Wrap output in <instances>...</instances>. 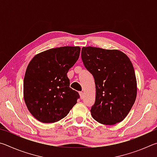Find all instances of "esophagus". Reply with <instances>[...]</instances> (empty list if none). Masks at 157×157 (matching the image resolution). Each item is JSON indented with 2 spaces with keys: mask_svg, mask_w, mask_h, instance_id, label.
Returning a JSON list of instances; mask_svg holds the SVG:
<instances>
[{
  "mask_svg": "<svg viewBox=\"0 0 157 157\" xmlns=\"http://www.w3.org/2000/svg\"><path fill=\"white\" fill-rule=\"evenodd\" d=\"M79 96H80L81 99H83V98H84V93L82 92V91H79Z\"/></svg>",
  "mask_w": 157,
  "mask_h": 157,
  "instance_id": "esophagus-1",
  "label": "esophagus"
}]
</instances>
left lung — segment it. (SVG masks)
Wrapping results in <instances>:
<instances>
[{
  "label": "left lung",
  "mask_w": 157,
  "mask_h": 157,
  "mask_svg": "<svg viewBox=\"0 0 157 157\" xmlns=\"http://www.w3.org/2000/svg\"><path fill=\"white\" fill-rule=\"evenodd\" d=\"M81 57L86 68L94 76L95 101L91 113L106 125L121 122L134 105L137 82L132 63L119 50L83 47Z\"/></svg>",
  "instance_id": "1"
}]
</instances>
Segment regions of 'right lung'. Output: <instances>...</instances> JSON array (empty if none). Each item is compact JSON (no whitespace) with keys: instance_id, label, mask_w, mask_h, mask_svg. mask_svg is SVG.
<instances>
[{"instance_id":"obj_1","label":"right lung","mask_w":157,"mask_h":157,"mask_svg":"<svg viewBox=\"0 0 157 157\" xmlns=\"http://www.w3.org/2000/svg\"><path fill=\"white\" fill-rule=\"evenodd\" d=\"M80 47L62 46L36 55L29 62L23 81L28 109L44 123L60 121L77 103L79 95L70 88L67 73L78 61Z\"/></svg>"}]
</instances>
